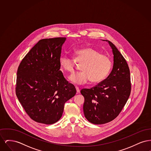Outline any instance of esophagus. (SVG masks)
<instances>
[{"mask_svg":"<svg viewBox=\"0 0 151 151\" xmlns=\"http://www.w3.org/2000/svg\"><path fill=\"white\" fill-rule=\"evenodd\" d=\"M76 92H77V93H80V89H79V87L78 86H76Z\"/></svg>","mask_w":151,"mask_h":151,"instance_id":"1","label":"esophagus"}]
</instances>
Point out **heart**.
<instances>
[{
  "mask_svg": "<svg viewBox=\"0 0 151 151\" xmlns=\"http://www.w3.org/2000/svg\"><path fill=\"white\" fill-rule=\"evenodd\" d=\"M75 60L65 55H61L59 63L65 71L72 73L75 71L76 62L81 65L80 72L72 74L70 81L76 85H83L90 80L92 83H99L105 79L110 72L111 61L107 55L101 54L93 47H87L73 51Z\"/></svg>",
  "mask_w": 151,
  "mask_h": 151,
  "instance_id": "1",
  "label": "heart"
}]
</instances>
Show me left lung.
Returning a JSON list of instances; mask_svg holds the SVG:
<instances>
[{
  "label": "left lung",
  "instance_id": "left-lung-1",
  "mask_svg": "<svg viewBox=\"0 0 151 151\" xmlns=\"http://www.w3.org/2000/svg\"><path fill=\"white\" fill-rule=\"evenodd\" d=\"M105 41V40H103ZM108 41L114 55L113 67L106 79L91 89H83V111L89 122L105 124L114 119L122 111L131 93L129 67L121 52Z\"/></svg>",
  "mask_w": 151,
  "mask_h": 151
}]
</instances>
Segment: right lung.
<instances>
[{
	"label": "right lung",
	"mask_w": 151,
	"mask_h": 151,
	"mask_svg": "<svg viewBox=\"0 0 151 151\" xmlns=\"http://www.w3.org/2000/svg\"><path fill=\"white\" fill-rule=\"evenodd\" d=\"M65 40H40L18 67L16 94L27 114L36 122L51 124L58 121L65 102L76 93L60 70L59 58Z\"/></svg>",
	"instance_id": "1"
}]
</instances>
